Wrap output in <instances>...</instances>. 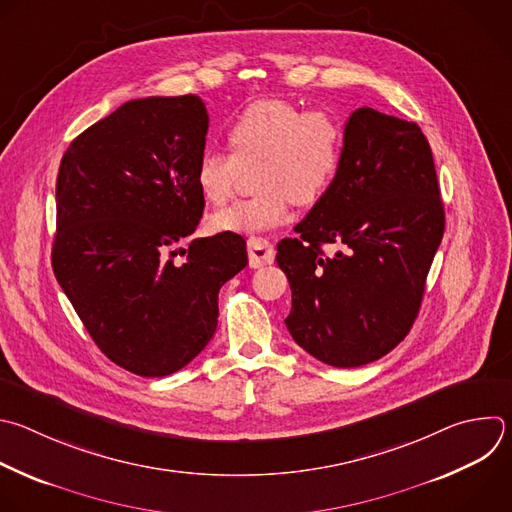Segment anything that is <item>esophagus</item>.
I'll return each mask as SVG.
<instances>
[{
  "label": "esophagus",
  "mask_w": 512,
  "mask_h": 512,
  "mask_svg": "<svg viewBox=\"0 0 512 512\" xmlns=\"http://www.w3.org/2000/svg\"><path fill=\"white\" fill-rule=\"evenodd\" d=\"M247 249H249V265L253 269H259L263 265H271L273 259H275L273 245L263 237H251L247 241Z\"/></svg>",
  "instance_id": "1"
}]
</instances>
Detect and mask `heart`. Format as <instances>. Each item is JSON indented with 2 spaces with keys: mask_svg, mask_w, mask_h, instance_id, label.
Masks as SVG:
<instances>
[{
  "mask_svg": "<svg viewBox=\"0 0 512 512\" xmlns=\"http://www.w3.org/2000/svg\"><path fill=\"white\" fill-rule=\"evenodd\" d=\"M231 152L207 148L197 162V185L213 205L227 203L243 177L255 173L259 195L211 217L219 233H261L287 223L291 205L311 207L333 187L344 162L346 132L325 110L267 98L249 104L229 128Z\"/></svg>",
  "mask_w": 512,
  "mask_h": 512,
  "instance_id": "1",
  "label": "heart"
}]
</instances>
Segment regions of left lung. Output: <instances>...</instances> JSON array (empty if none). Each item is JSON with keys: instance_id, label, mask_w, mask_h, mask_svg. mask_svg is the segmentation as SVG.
Instances as JSON below:
<instances>
[{"instance_id": "left-lung-1", "label": "left lung", "mask_w": 512, "mask_h": 512, "mask_svg": "<svg viewBox=\"0 0 512 512\" xmlns=\"http://www.w3.org/2000/svg\"><path fill=\"white\" fill-rule=\"evenodd\" d=\"M342 170L277 243L289 279L285 325L307 354L333 368L380 360L408 335L444 235L434 158L416 122L358 108L346 122ZM343 247L325 256L321 244Z\"/></svg>"}]
</instances>
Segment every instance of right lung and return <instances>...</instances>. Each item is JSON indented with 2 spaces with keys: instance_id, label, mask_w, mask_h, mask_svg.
<instances>
[{
  "instance_id": "1",
  "label": "right lung",
  "mask_w": 512,
  "mask_h": 512,
  "mask_svg": "<svg viewBox=\"0 0 512 512\" xmlns=\"http://www.w3.org/2000/svg\"><path fill=\"white\" fill-rule=\"evenodd\" d=\"M207 130L195 94L130 100L76 136L60 162L54 275L102 354L136 376L195 360L217 329L219 289L247 265L237 233L177 249L203 217Z\"/></svg>"
}]
</instances>
